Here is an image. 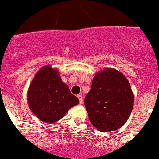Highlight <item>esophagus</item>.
I'll return each mask as SVG.
<instances>
[{
    "label": "esophagus",
    "instance_id": "esophagus-1",
    "mask_svg": "<svg viewBox=\"0 0 159 159\" xmlns=\"http://www.w3.org/2000/svg\"><path fill=\"white\" fill-rule=\"evenodd\" d=\"M78 99H79V102H80V104H82V103H83V98H82V96H81V95H80V94H78Z\"/></svg>",
    "mask_w": 159,
    "mask_h": 159
}]
</instances>
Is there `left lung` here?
Listing matches in <instances>:
<instances>
[{"mask_svg": "<svg viewBox=\"0 0 159 159\" xmlns=\"http://www.w3.org/2000/svg\"><path fill=\"white\" fill-rule=\"evenodd\" d=\"M134 96L127 78L114 68L94 75L84 106L91 123L102 132L119 129L127 121Z\"/></svg>", "mask_w": 159, "mask_h": 159, "instance_id": "left-lung-1", "label": "left lung"}]
</instances>
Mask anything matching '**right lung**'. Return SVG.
Here are the masks:
<instances>
[{
  "instance_id": "right-lung-1",
  "label": "right lung",
  "mask_w": 159,
  "mask_h": 159,
  "mask_svg": "<svg viewBox=\"0 0 159 159\" xmlns=\"http://www.w3.org/2000/svg\"><path fill=\"white\" fill-rule=\"evenodd\" d=\"M29 107L43 122L53 123L79 103L68 85L60 78L57 69L46 66L36 73L27 92Z\"/></svg>"
}]
</instances>
